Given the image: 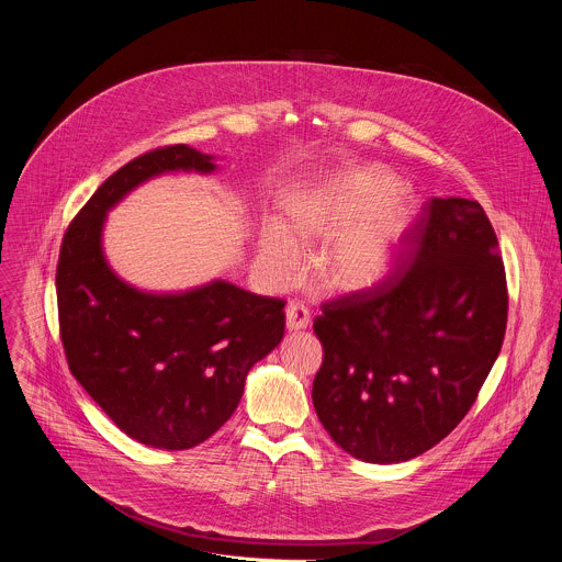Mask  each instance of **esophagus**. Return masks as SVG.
Segmentation results:
<instances>
[{
	"mask_svg": "<svg viewBox=\"0 0 562 562\" xmlns=\"http://www.w3.org/2000/svg\"><path fill=\"white\" fill-rule=\"evenodd\" d=\"M308 323H311L308 308L302 302L291 300L289 306H286V329L289 331H300V329H306Z\"/></svg>",
	"mask_w": 562,
	"mask_h": 562,
	"instance_id": "esophagus-1",
	"label": "esophagus"
}]
</instances>
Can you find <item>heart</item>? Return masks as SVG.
I'll list each match as a JSON object with an SVG mask.
<instances>
[{
    "label": "heart",
    "instance_id": "obj_1",
    "mask_svg": "<svg viewBox=\"0 0 562 562\" xmlns=\"http://www.w3.org/2000/svg\"><path fill=\"white\" fill-rule=\"evenodd\" d=\"M412 224V200L375 169L334 178L286 204V225L300 237L335 235L317 258V280L336 291L369 289L384 280ZM280 220H267L260 233V265L280 284L295 280L304 267V247Z\"/></svg>",
    "mask_w": 562,
    "mask_h": 562
}]
</instances>
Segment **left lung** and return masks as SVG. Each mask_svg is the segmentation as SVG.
<instances>
[{"instance_id":"1","label":"left lung","mask_w":562,"mask_h":562,"mask_svg":"<svg viewBox=\"0 0 562 562\" xmlns=\"http://www.w3.org/2000/svg\"><path fill=\"white\" fill-rule=\"evenodd\" d=\"M319 308V423L364 462L425 453L467 416L505 340L507 278L485 209L429 200L389 278Z\"/></svg>"}]
</instances>
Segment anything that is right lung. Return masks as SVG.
<instances>
[{
  "instance_id": "add662e5",
  "label": "right lung",
  "mask_w": 562,
  "mask_h": 562,
  "mask_svg": "<svg viewBox=\"0 0 562 562\" xmlns=\"http://www.w3.org/2000/svg\"><path fill=\"white\" fill-rule=\"evenodd\" d=\"M171 171L211 173L215 165L187 144L131 159L68 224L55 284L75 380L133 440L182 451L233 416L249 369L284 336V300L224 280L146 293L111 271L102 251L106 211L137 184Z\"/></svg>"
}]
</instances>
